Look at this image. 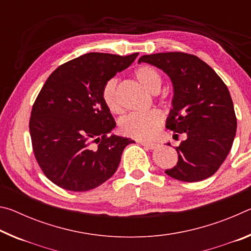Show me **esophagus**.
Listing matches in <instances>:
<instances>
[{
	"mask_svg": "<svg viewBox=\"0 0 251 251\" xmlns=\"http://www.w3.org/2000/svg\"><path fill=\"white\" fill-rule=\"evenodd\" d=\"M141 145H143L144 147L148 148V150H154V148L157 147V144H154V143H148V142H144V141H141L138 142Z\"/></svg>",
	"mask_w": 251,
	"mask_h": 251,
	"instance_id": "obj_1",
	"label": "esophagus"
}]
</instances>
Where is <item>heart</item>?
Returning <instances> with one entry per match:
<instances>
[{
	"label": "heart",
	"instance_id": "1",
	"mask_svg": "<svg viewBox=\"0 0 251 251\" xmlns=\"http://www.w3.org/2000/svg\"><path fill=\"white\" fill-rule=\"evenodd\" d=\"M135 75L138 82L151 94H157L160 91L163 80H161L159 72L154 67L148 65L138 67L135 72ZM101 97L110 113H121L122 105L120 96H118L116 79H109L104 85ZM161 123H163V117L156 110H151L146 113H134L123 118L120 123V129L126 136L150 141L158 134Z\"/></svg>",
	"mask_w": 251,
	"mask_h": 251
}]
</instances>
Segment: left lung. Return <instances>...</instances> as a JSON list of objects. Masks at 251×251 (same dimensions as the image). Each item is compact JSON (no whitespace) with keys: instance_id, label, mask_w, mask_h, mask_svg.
Listing matches in <instances>:
<instances>
[{"instance_id":"left-lung-1","label":"left lung","mask_w":251,"mask_h":251,"mask_svg":"<svg viewBox=\"0 0 251 251\" xmlns=\"http://www.w3.org/2000/svg\"><path fill=\"white\" fill-rule=\"evenodd\" d=\"M142 62L161 70L171 78L173 108L166 127L186 135L176 148L177 165L165 173L188 182L212 176L226 159L236 136L237 120L227 86L209 65L195 55L157 53L144 55L138 59Z\"/></svg>"}]
</instances>
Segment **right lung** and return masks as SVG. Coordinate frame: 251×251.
I'll list each match as a JSON object with an SVG mask.
<instances>
[{
	"label": "right lung",
	"instance_id": "right-lung-1",
	"mask_svg": "<svg viewBox=\"0 0 251 251\" xmlns=\"http://www.w3.org/2000/svg\"><path fill=\"white\" fill-rule=\"evenodd\" d=\"M138 53H88L57 67L33 105L29 134L49 179L71 192L94 189L112 177L131 138L109 133L116 123L104 104V85Z\"/></svg>",
	"mask_w": 251,
	"mask_h": 251
}]
</instances>
